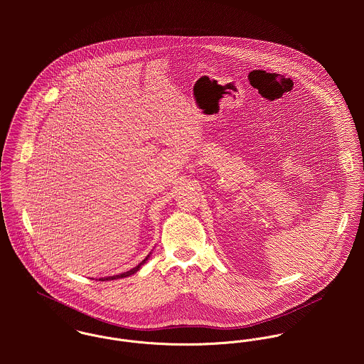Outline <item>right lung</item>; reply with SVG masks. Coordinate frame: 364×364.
I'll return each instance as SVG.
<instances>
[{"label": "right lung", "mask_w": 364, "mask_h": 364, "mask_svg": "<svg viewBox=\"0 0 364 364\" xmlns=\"http://www.w3.org/2000/svg\"><path fill=\"white\" fill-rule=\"evenodd\" d=\"M150 257V255H149ZM149 257L146 258L144 260H141L136 267H133V269H130L129 272H124V273H120V274H116V276H109V277H101L100 280L101 282H106V280H113V279H122V277H127V276H132V274H134L137 270H140V267L146 263V260L149 259Z\"/></svg>", "instance_id": "1"}]
</instances>
